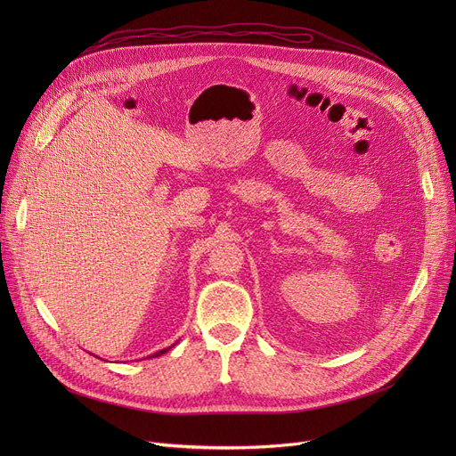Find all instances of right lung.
<instances>
[{
	"label": "right lung",
	"instance_id": "add662e5",
	"mask_svg": "<svg viewBox=\"0 0 456 456\" xmlns=\"http://www.w3.org/2000/svg\"><path fill=\"white\" fill-rule=\"evenodd\" d=\"M170 347H174V346H170ZM170 347H166V349H160V351H157L155 354H151V356H160V354H164L166 351H170Z\"/></svg>",
	"mask_w": 456,
	"mask_h": 456
}]
</instances>
